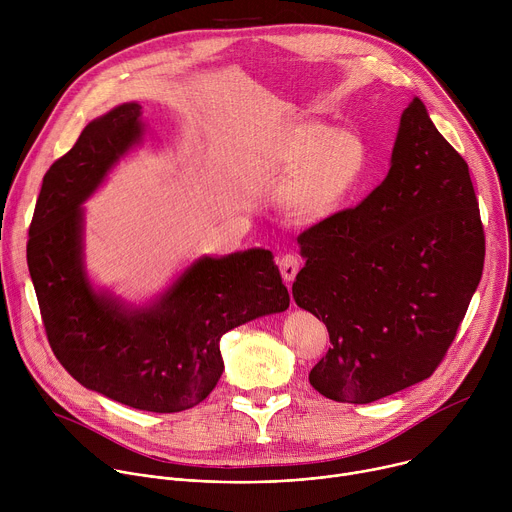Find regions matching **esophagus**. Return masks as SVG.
<instances>
[{
	"mask_svg": "<svg viewBox=\"0 0 512 512\" xmlns=\"http://www.w3.org/2000/svg\"><path fill=\"white\" fill-rule=\"evenodd\" d=\"M277 265H279L285 281H294V277L298 275V271L302 267V257L296 253H285L277 259Z\"/></svg>",
	"mask_w": 512,
	"mask_h": 512,
	"instance_id": "1",
	"label": "esophagus"
}]
</instances>
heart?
Here are the masks:
<instances>
[{
	"label": "heart",
	"mask_w": 512,
	"mask_h": 512,
	"mask_svg": "<svg viewBox=\"0 0 512 512\" xmlns=\"http://www.w3.org/2000/svg\"><path fill=\"white\" fill-rule=\"evenodd\" d=\"M367 143L350 129L298 117L271 139L265 164L279 176H291L285 208L300 223H316L334 214L367 168Z\"/></svg>",
	"instance_id": "b5f03b06"
}]
</instances>
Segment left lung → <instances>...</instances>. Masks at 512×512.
I'll use <instances>...</instances> for the list:
<instances>
[{"label":"left lung","instance_id":"obj_1","mask_svg":"<svg viewBox=\"0 0 512 512\" xmlns=\"http://www.w3.org/2000/svg\"><path fill=\"white\" fill-rule=\"evenodd\" d=\"M294 300L330 334L310 385L373 403L440 367L484 267V229L466 160L415 97L391 170L356 208L300 233Z\"/></svg>","mask_w":512,"mask_h":512}]
</instances>
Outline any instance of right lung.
<instances>
[{"label":"right lung","mask_w":512,"mask_h":512,"mask_svg":"<svg viewBox=\"0 0 512 512\" xmlns=\"http://www.w3.org/2000/svg\"><path fill=\"white\" fill-rule=\"evenodd\" d=\"M141 107L91 121L44 174L28 239V267L58 362L83 387L117 403L176 413L204 401L223 375L221 336L289 308L271 251L202 257L150 308L97 294L83 269L81 204L141 137Z\"/></svg>","instance_id":"right-lung-1"}]
</instances>
